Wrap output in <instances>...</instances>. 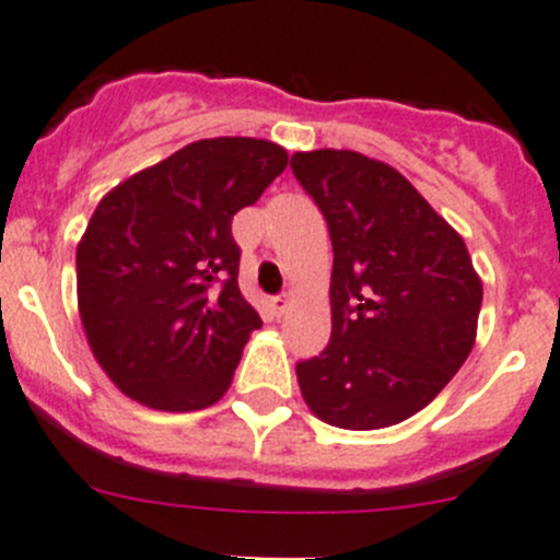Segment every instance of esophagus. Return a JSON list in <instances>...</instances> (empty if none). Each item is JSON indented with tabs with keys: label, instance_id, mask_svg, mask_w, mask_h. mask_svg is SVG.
Returning a JSON list of instances; mask_svg holds the SVG:
<instances>
[{
	"label": "esophagus",
	"instance_id": "esophagus-1",
	"mask_svg": "<svg viewBox=\"0 0 560 560\" xmlns=\"http://www.w3.org/2000/svg\"><path fill=\"white\" fill-rule=\"evenodd\" d=\"M270 308H273V314H276V316H281V314H284L287 308H290V298H287V295H276V298H270Z\"/></svg>",
	"mask_w": 560,
	"mask_h": 560
}]
</instances>
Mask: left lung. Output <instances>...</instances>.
<instances>
[{"instance_id":"1","label":"left lung","mask_w":560,"mask_h":560,"mask_svg":"<svg viewBox=\"0 0 560 560\" xmlns=\"http://www.w3.org/2000/svg\"><path fill=\"white\" fill-rule=\"evenodd\" d=\"M332 241V332L298 362L314 416L384 429L427 408L467 362L482 303L464 238L397 168L351 150L292 155Z\"/></svg>"}]
</instances>
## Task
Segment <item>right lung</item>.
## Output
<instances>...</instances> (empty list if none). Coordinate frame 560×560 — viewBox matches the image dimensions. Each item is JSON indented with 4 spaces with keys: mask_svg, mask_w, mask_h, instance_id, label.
Segmentation results:
<instances>
[{
    "mask_svg": "<svg viewBox=\"0 0 560 560\" xmlns=\"http://www.w3.org/2000/svg\"><path fill=\"white\" fill-rule=\"evenodd\" d=\"M287 161L273 141L201 139L98 201L78 244V305L93 357L126 397L187 413L228 392L262 327L238 290L231 222Z\"/></svg>",
    "mask_w": 560,
    "mask_h": 560,
    "instance_id": "1",
    "label": "right lung"
}]
</instances>
